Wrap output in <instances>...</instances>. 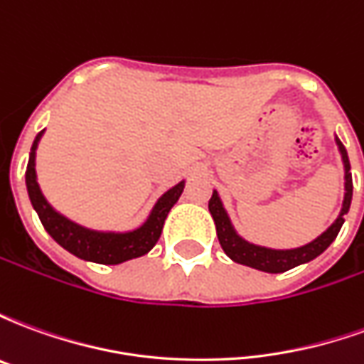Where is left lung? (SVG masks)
<instances>
[{"mask_svg": "<svg viewBox=\"0 0 364 364\" xmlns=\"http://www.w3.org/2000/svg\"><path fill=\"white\" fill-rule=\"evenodd\" d=\"M337 148L341 154L345 167V197L341 213L337 216V220L329 226L321 236H318L310 244L302 245V247H294V250H271V247H263V245H255L245 242L244 237L237 236V232L230 222V216L226 208L222 205L218 193L213 191V197L208 200V210L213 214L214 224H216V234H218V242H220L222 250L228 255L230 259L236 261L240 265H247V267L259 269L265 273H284L292 267H298L302 263L316 259L318 255L328 250L331 242L336 240L339 230L343 226L345 214L349 213L353 198V179H351V166H349V158H347V150L345 146L336 138Z\"/></svg>", "mask_w": 364, "mask_h": 364, "instance_id": "8db88e82", "label": "left lung"}]
</instances>
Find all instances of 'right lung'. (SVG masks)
<instances>
[{
	"label": "right lung",
	"instance_id": "add662e5",
	"mask_svg": "<svg viewBox=\"0 0 364 364\" xmlns=\"http://www.w3.org/2000/svg\"><path fill=\"white\" fill-rule=\"evenodd\" d=\"M41 138H43V132L36 134L33 148H31L25 181H27L31 205H33L38 218L43 222L44 230L50 234L56 244L62 245L70 253H74L75 257H80V259L93 261V263H101V265H119V263H124L128 259L142 257V255L150 252L154 245L158 244L161 230H164V222H166L171 206L181 197L185 181L177 183L175 187L166 191L159 197L156 206L151 208L148 220L144 222L140 228L132 230V232L90 230L72 222L64 214H60L58 210H54L48 205V200L44 198L43 191H41L38 181H36L35 169L36 148H38Z\"/></svg>",
	"mask_w": 364,
	"mask_h": 364
}]
</instances>
